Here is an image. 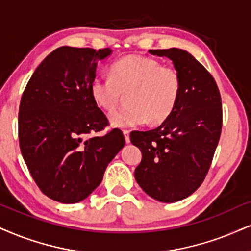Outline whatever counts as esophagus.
I'll return each instance as SVG.
<instances>
[{"label":"esophagus","instance_id":"obj_1","mask_svg":"<svg viewBox=\"0 0 251 251\" xmlns=\"http://www.w3.org/2000/svg\"><path fill=\"white\" fill-rule=\"evenodd\" d=\"M123 135H125L126 143H130V130H123Z\"/></svg>","mask_w":251,"mask_h":251}]
</instances>
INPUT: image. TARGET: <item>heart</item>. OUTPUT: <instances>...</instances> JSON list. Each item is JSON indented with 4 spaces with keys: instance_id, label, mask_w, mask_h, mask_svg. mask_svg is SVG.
Here are the masks:
<instances>
[{
    "instance_id": "b5f03b06",
    "label": "heart",
    "mask_w": 251,
    "mask_h": 251,
    "mask_svg": "<svg viewBox=\"0 0 251 251\" xmlns=\"http://www.w3.org/2000/svg\"><path fill=\"white\" fill-rule=\"evenodd\" d=\"M181 79L172 66H162L158 60L131 54L111 65L110 75L92 80L91 94L99 107L114 110L122 93L129 92V107L113 111L109 121L117 128H130L147 123H160L168 119L180 95Z\"/></svg>"
}]
</instances>
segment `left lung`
<instances>
[{"mask_svg": "<svg viewBox=\"0 0 251 251\" xmlns=\"http://www.w3.org/2000/svg\"><path fill=\"white\" fill-rule=\"evenodd\" d=\"M149 53L172 60L181 88L175 109L158 128L130 134L142 151L135 179L153 199L176 202L197 191L208 172L221 135V97L211 73L187 51Z\"/></svg>", "mask_w": 251, "mask_h": 251, "instance_id": "1", "label": "left lung"}]
</instances>
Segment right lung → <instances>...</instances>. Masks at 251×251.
<instances>
[{"instance_id": "add662e5", "label": "right lung", "mask_w": 251, "mask_h": 251, "mask_svg": "<svg viewBox=\"0 0 251 251\" xmlns=\"http://www.w3.org/2000/svg\"><path fill=\"white\" fill-rule=\"evenodd\" d=\"M110 53V49H55L39 64L22 95V156L40 191L52 200L75 203L86 199L125 147L120 129L93 135L108 126L91 83L98 60Z\"/></svg>"}]
</instances>
